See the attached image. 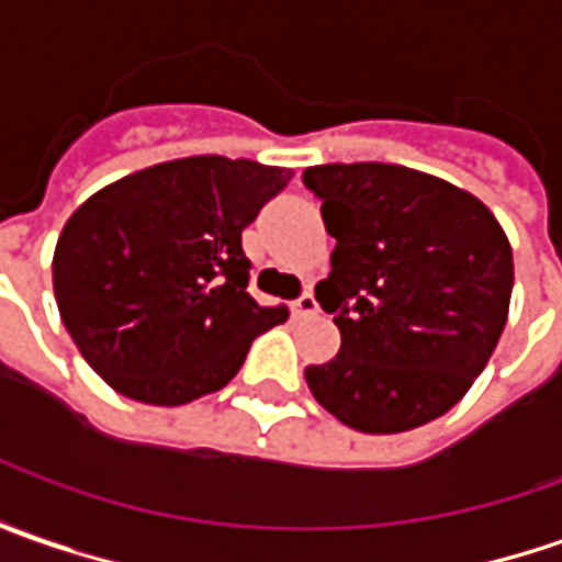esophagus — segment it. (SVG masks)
<instances>
[{"mask_svg":"<svg viewBox=\"0 0 562 562\" xmlns=\"http://www.w3.org/2000/svg\"><path fill=\"white\" fill-rule=\"evenodd\" d=\"M317 307V299H314L311 292H304V295H299V299L292 301V314H295V317H314Z\"/></svg>","mask_w":562,"mask_h":562,"instance_id":"esophagus-1","label":"esophagus"}]
</instances>
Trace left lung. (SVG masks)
<instances>
[{
  "instance_id": "1",
  "label": "left lung",
  "mask_w": 562,
  "mask_h": 562,
  "mask_svg": "<svg viewBox=\"0 0 562 562\" xmlns=\"http://www.w3.org/2000/svg\"><path fill=\"white\" fill-rule=\"evenodd\" d=\"M333 270L317 301L339 355L304 367L311 392L345 426L392 436L448 414L504 333L513 251L475 195L401 165L304 170Z\"/></svg>"
}]
</instances>
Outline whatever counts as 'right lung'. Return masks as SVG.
<instances>
[{"mask_svg":"<svg viewBox=\"0 0 562 562\" xmlns=\"http://www.w3.org/2000/svg\"><path fill=\"white\" fill-rule=\"evenodd\" d=\"M292 170L195 155L99 189L65 223L52 285L87 363L121 395L177 407L223 389L289 317L248 295L243 229Z\"/></svg>","mask_w":562,"mask_h":562,"instance_id":"obj_1","label":"right lung"}]
</instances>
